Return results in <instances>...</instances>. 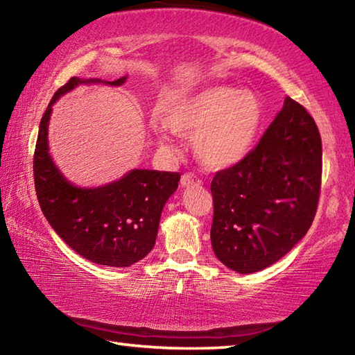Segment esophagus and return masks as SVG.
Here are the masks:
<instances>
[{"mask_svg":"<svg viewBox=\"0 0 355 355\" xmlns=\"http://www.w3.org/2000/svg\"><path fill=\"white\" fill-rule=\"evenodd\" d=\"M202 184V180L199 177H196L194 173H184V175L182 177V186H184V188H188V186H199Z\"/></svg>","mask_w":355,"mask_h":355,"instance_id":"1","label":"esophagus"}]
</instances>
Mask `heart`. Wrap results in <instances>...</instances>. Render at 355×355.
I'll use <instances>...</instances> for the list:
<instances>
[{
  "label": "heart",
  "instance_id": "obj_1",
  "mask_svg": "<svg viewBox=\"0 0 355 355\" xmlns=\"http://www.w3.org/2000/svg\"><path fill=\"white\" fill-rule=\"evenodd\" d=\"M163 117L173 135L192 139L203 167L224 171L241 163L254 150L264 111L255 94L222 84L171 101ZM153 130L161 146L173 150L164 128L155 123Z\"/></svg>",
  "mask_w": 355,
  "mask_h": 355
}]
</instances>
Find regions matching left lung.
Instances as JSON below:
<instances>
[{
    "label": "left lung",
    "instance_id": "left-lung-1",
    "mask_svg": "<svg viewBox=\"0 0 355 355\" xmlns=\"http://www.w3.org/2000/svg\"><path fill=\"white\" fill-rule=\"evenodd\" d=\"M322 146L313 117L286 97L255 148L211 182V245L239 274L271 266L305 236L320 200Z\"/></svg>",
    "mask_w": 355,
    "mask_h": 355
}]
</instances>
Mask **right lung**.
I'll return each mask as SVG.
<instances>
[{"instance_id":"right-lung-1","label":"right lung","mask_w":355,"mask_h":355,"mask_svg":"<svg viewBox=\"0 0 355 355\" xmlns=\"http://www.w3.org/2000/svg\"><path fill=\"white\" fill-rule=\"evenodd\" d=\"M127 76L105 81L123 84ZM81 83L70 80L53 95L40 120L34 150L35 194L46 220L76 254L97 264L127 268L153 249L161 211L177 191L180 173L135 169L100 188H78L67 182L48 153V120L55 101Z\"/></svg>"}]
</instances>
